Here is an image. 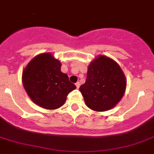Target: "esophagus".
Masks as SVG:
<instances>
[{
  "label": "esophagus",
  "mask_w": 154,
  "mask_h": 154,
  "mask_svg": "<svg viewBox=\"0 0 154 154\" xmlns=\"http://www.w3.org/2000/svg\"><path fill=\"white\" fill-rule=\"evenodd\" d=\"M75 85H76V87H77V88H80V85H81V84H80V82H77L75 84Z\"/></svg>",
  "instance_id": "1"
}]
</instances>
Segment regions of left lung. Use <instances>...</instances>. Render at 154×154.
<instances>
[{
  "label": "left lung",
  "instance_id": "8db88e82",
  "mask_svg": "<svg viewBox=\"0 0 154 154\" xmlns=\"http://www.w3.org/2000/svg\"><path fill=\"white\" fill-rule=\"evenodd\" d=\"M126 81L119 65L105 56L90 63L86 81L80 87L86 105L96 112L114 108L123 97Z\"/></svg>",
  "mask_w": 154,
  "mask_h": 154
}]
</instances>
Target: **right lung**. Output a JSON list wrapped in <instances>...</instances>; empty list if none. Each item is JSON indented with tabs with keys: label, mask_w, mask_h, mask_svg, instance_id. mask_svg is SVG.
Here are the masks:
<instances>
[{
	"label": "right lung",
	"mask_w": 154,
	"mask_h": 154,
	"mask_svg": "<svg viewBox=\"0 0 154 154\" xmlns=\"http://www.w3.org/2000/svg\"><path fill=\"white\" fill-rule=\"evenodd\" d=\"M61 63L51 53L39 54L29 63L22 73V84L28 95L38 106L57 109L76 86L61 72Z\"/></svg>",
	"instance_id": "add662e5"
}]
</instances>
